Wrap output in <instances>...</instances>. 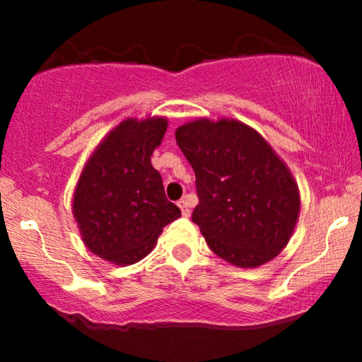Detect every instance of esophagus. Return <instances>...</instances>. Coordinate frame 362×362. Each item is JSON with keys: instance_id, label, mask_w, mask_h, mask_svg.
<instances>
[{"instance_id": "1", "label": "esophagus", "mask_w": 362, "mask_h": 362, "mask_svg": "<svg viewBox=\"0 0 362 362\" xmlns=\"http://www.w3.org/2000/svg\"><path fill=\"white\" fill-rule=\"evenodd\" d=\"M178 207H180V211H182V214L185 216H190V206H189V202H187V199H180V201H178Z\"/></svg>"}]
</instances>
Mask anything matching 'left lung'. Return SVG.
Masks as SVG:
<instances>
[{
    "mask_svg": "<svg viewBox=\"0 0 362 362\" xmlns=\"http://www.w3.org/2000/svg\"><path fill=\"white\" fill-rule=\"evenodd\" d=\"M175 138L195 172L192 221L211 250L245 269L279 255L296 226L300 192L267 141L226 119L184 124Z\"/></svg>",
    "mask_w": 362,
    "mask_h": 362,
    "instance_id": "1",
    "label": "left lung"
}]
</instances>
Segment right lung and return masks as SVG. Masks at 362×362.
<instances>
[{
  "label": "right lung",
  "instance_id": "add662e5",
  "mask_svg": "<svg viewBox=\"0 0 362 362\" xmlns=\"http://www.w3.org/2000/svg\"><path fill=\"white\" fill-rule=\"evenodd\" d=\"M167 131V119H127L95 149L83 168L73 213L90 252L117 265L139 262L163 228L180 218L165 195L151 155Z\"/></svg>",
  "mask_w": 362,
  "mask_h": 362
}]
</instances>
